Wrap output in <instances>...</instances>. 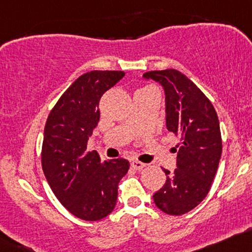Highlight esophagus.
Segmentation results:
<instances>
[{
    "mask_svg": "<svg viewBox=\"0 0 252 252\" xmlns=\"http://www.w3.org/2000/svg\"><path fill=\"white\" fill-rule=\"evenodd\" d=\"M145 166L146 164H143V162L141 161H137V160H132L131 161V167L134 168V170H142Z\"/></svg>",
    "mask_w": 252,
    "mask_h": 252,
    "instance_id": "1",
    "label": "esophagus"
}]
</instances>
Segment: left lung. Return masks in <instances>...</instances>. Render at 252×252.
I'll list each match as a JSON object with an SVG mask.
<instances>
[{"label":"left lung","mask_w":252,"mask_h":252,"mask_svg":"<svg viewBox=\"0 0 252 252\" xmlns=\"http://www.w3.org/2000/svg\"><path fill=\"white\" fill-rule=\"evenodd\" d=\"M164 87L166 126L181 141L177 145V168L165 170L166 183L153 195L160 211L170 215L190 212L203 201L212 187L222 151L217 111L189 77L176 69L143 74Z\"/></svg>","instance_id":"8db88e82"}]
</instances>
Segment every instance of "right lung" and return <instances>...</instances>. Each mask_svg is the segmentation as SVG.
Segmentation results:
<instances>
[{
	"mask_svg": "<svg viewBox=\"0 0 252 252\" xmlns=\"http://www.w3.org/2000/svg\"><path fill=\"white\" fill-rule=\"evenodd\" d=\"M124 75L118 70H92L77 77L46 120L41 167L55 196L79 219L96 221L113 211L118 183L130 166L126 159L101 160L87 149L100 117L99 100Z\"/></svg>",
	"mask_w": 252,
	"mask_h": 252,
	"instance_id": "right-lung-1",
	"label": "right lung"
}]
</instances>
